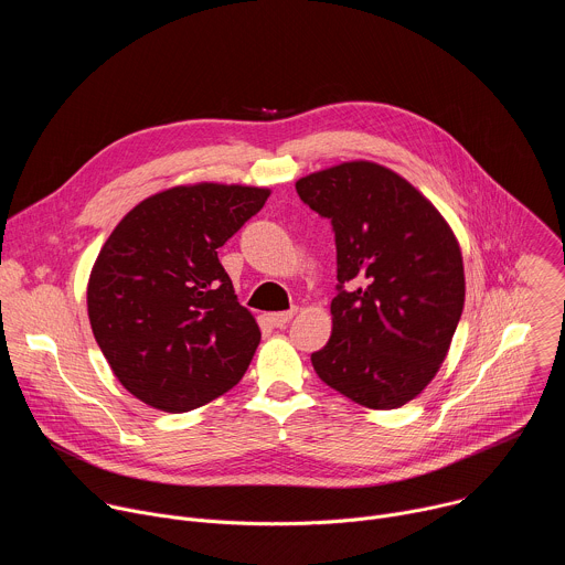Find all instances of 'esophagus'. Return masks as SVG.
Returning <instances> with one entry per match:
<instances>
[{"mask_svg":"<svg viewBox=\"0 0 565 565\" xmlns=\"http://www.w3.org/2000/svg\"><path fill=\"white\" fill-rule=\"evenodd\" d=\"M292 315H295V308L292 310H281V312H270L268 315V319H270V324L273 327H277V329H284L288 321L292 319Z\"/></svg>","mask_w":565,"mask_h":565,"instance_id":"obj_1","label":"esophagus"}]
</instances>
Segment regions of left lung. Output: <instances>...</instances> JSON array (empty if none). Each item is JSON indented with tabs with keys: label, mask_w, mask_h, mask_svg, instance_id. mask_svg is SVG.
Here are the masks:
<instances>
[{
	"label": "left lung",
	"mask_w": 565,
	"mask_h": 565,
	"mask_svg": "<svg viewBox=\"0 0 565 565\" xmlns=\"http://www.w3.org/2000/svg\"><path fill=\"white\" fill-rule=\"evenodd\" d=\"M331 218L338 248L333 333L310 362L369 409H397L438 373L465 303L460 246L443 214L399 174L351 160L295 183Z\"/></svg>",
	"instance_id": "8db88e82"
}]
</instances>
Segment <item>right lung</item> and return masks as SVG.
<instances>
[{
  "label": "right lung",
  "mask_w": 565,
  "mask_h": 565,
  "mask_svg": "<svg viewBox=\"0 0 565 565\" xmlns=\"http://www.w3.org/2000/svg\"><path fill=\"white\" fill-rule=\"evenodd\" d=\"M268 196L248 185L170 188L140 201L105 241L87 288L92 331L145 405L192 412L244 377L262 331L216 250Z\"/></svg>",
  "instance_id": "1"
}]
</instances>
